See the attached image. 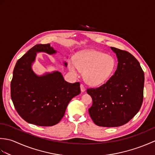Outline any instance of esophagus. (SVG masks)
<instances>
[{
  "label": "esophagus",
  "mask_w": 155,
  "mask_h": 155,
  "mask_svg": "<svg viewBox=\"0 0 155 155\" xmlns=\"http://www.w3.org/2000/svg\"><path fill=\"white\" fill-rule=\"evenodd\" d=\"M80 87H81V92H84L85 91V87L83 84H81L80 85Z\"/></svg>",
  "instance_id": "obj_1"
}]
</instances>
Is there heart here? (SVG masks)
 <instances>
[{
  "mask_svg": "<svg viewBox=\"0 0 155 155\" xmlns=\"http://www.w3.org/2000/svg\"><path fill=\"white\" fill-rule=\"evenodd\" d=\"M116 61L110 55L97 51H87L76 56L74 61H68V68L74 74L84 72V78L92 86L104 83L114 71Z\"/></svg>",
  "mask_w": 155,
  "mask_h": 155,
  "instance_id": "obj_1",
  "label": "heart"
}]
</instances>
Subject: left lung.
<instances>
[{
    "label": "left lung",
    "instance_id": "obj_1",
    "mask_svg": "<svg viewBox=\"0 0 155 155\" xmlns=\"http://www.w3.org/2000/svg\"><path fill=\"white\" fill-rule=\"evenodd\" d=\"M110 48L118 58L116 71L106 83L87 90L93 99L90 117L95 124L104 127L127 123L143 101L144 74L139 61L130 52Z\"/></svg>",
    "mask_w": 155,
    "mask_h": 155
}]
</instances>
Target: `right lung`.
Listing matches in <instances>:
<instances>
[{
  "label": "right lung",
  "instance_id": "add662e5",
  "mask_svg": "<svg viewBox=\"0 0 155 155\" xmlns=\"http://www.w3.org/2000/svg\"><path fill=\"white\" fill-rule=\"evenodd\" d=\"M39 52H57L50 44H38L18 59L11 83V99L18 114L27 123L53 126L63 117L72 98L80 94V83H68L58 71L37 76L31 65Z\"/></svg>",
  "mask_w": 155,
  "mask_h": 155
}]
</instances>
